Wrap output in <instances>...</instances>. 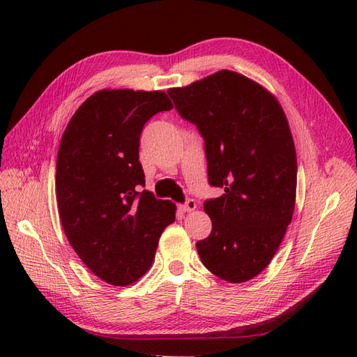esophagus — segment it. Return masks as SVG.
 I'll return each instance as SVG.
<instances>
[{
    "mask_svg": "<svg viewBox=\"0 0 357 357\" xmlns=\"http://www.w3.org/2000/svg\"><path fill=\"white\" fill-rule=\"evenodd\" d=\"M179 208H181V211H193L195 208H196V202H195V199H187L184 204H181L179 206Z\"/></svg>",
    "mask_w": 357,
    "mask_h": 357,
    "instance_id": "1",
    "label": "esophagus"
}]
</instances>
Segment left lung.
<instances>
[{
    "label": "left lung",
    "instance_id": "8db88e82",
    "mask_svg": "<svg viewBox=\"0 0 357 357\" xmlns=\"http://www.w3.org/2000/svg\"><path fill=\"white\" fill-rule=\"evenodd\" d=\"M169 95L204 138L210 185L224 188L204 202L211 233L196 242L201 261L227 282H245L270 264L293 218L298 162L285 113L268 90L231 70Z\"/></svg>",
    "mask_w": 357,
    "mask_h": 357
}]
</instances>
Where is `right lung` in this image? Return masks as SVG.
<instances>
[{
    "instance_id": "obj_1",
    "label": "right lung",
    "mask_w": 357,
    "mask_h": 357,
    "mask_svg": "<svg viewBox=\"0 0 357 357\" xmlns=\"http://www.w3.org/2000/svg\"><path fill=\"white\" fill-rule=\"evenodd\" d=\"M165 92L100 90L67 124L56 158V202L79 259L112 285L138 280L174 222V204L141 192L139 138L147 121L172 110Z\"/></svg>"
}]
</instances>
